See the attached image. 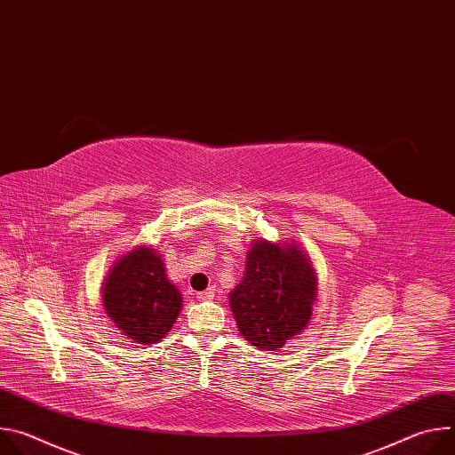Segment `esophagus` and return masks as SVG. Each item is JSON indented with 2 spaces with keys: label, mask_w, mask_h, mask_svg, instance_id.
<instances>
[{
  "label": "esophagus",
  "mask_w": 455,
  "mask_h": 455,
  "mask_svg": "<svg viewBox=\"0 0 455 455\" xmlns=\"http://www.w3.org/2000/svg\"><path fill=\"white\" fill-rule=\"evenodd\" d=\"M214 293H216V290L211 286V288H207L205 291H200V293H198V300H211V299L214 297Z\"/></svg>",
  "instance_id": "esophagus-1"
}]
</instances>
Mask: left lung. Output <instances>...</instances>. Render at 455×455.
<instances>
[{
    "instance_id": "1",
    "label": "left lung",
    "mask_w": 455,
    "mask_h": 455,
    "mask_svg": "<svg viewBox=\"0 0 455 455\" xmlns=\"http://www.w3.org/2000/svg\"><path fill=\"white\" fill-rule=\"evenodd\" d=\"M228 299L241 337L257 349L279 351L307 326L316 274L295 243L257 239L246 253L244 277Z\"/></svg>"
}]
</instances>
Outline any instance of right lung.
<instances>
[{"instance_id": "obj_1", "label": "right lung", "mask_w": 455, "mask_h": 455, "mask_svg": "<svg viewBox=\"0 0 455 455\" xmlns=\"http://www.w3.org/2000/svg\"><path fill=\"white\" fill-rule=\"evenodd\" d=\"M181 302V293L165 275L162 255L149 246L116 259L102 284L106 315L120 333L144 346L167 337Z\"/></svg>"}]
</instances>
